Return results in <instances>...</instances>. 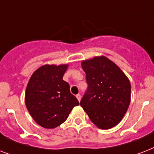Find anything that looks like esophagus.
Returning a JSON list of instances; mask_svg holds the SVG:
<instances>
[{"mask_svg":"<svg viewBox=\"0 0 154 154\" xmlns=\"http://www.w3.org/2000/svg\"><path fill=\"white\" fill-rule=\"evenodd\" d=\"M77 100H78V101H81V98H82V96H81V94H77Z\"/></svg>","mask_w":154,"mask_h":154,"instance_id":"esophagus-1","label":"esophagus"}]
</instances>
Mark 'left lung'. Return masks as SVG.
Wrapping results in <instances>:
<instances>
[{"label":"left lung","instance_id":"left-lung-1","mask_svg":"<svg viewBox=\"0 0 154 154\" xmlns=\"http://www.w3.org/2000/svg\"><path fill=\"white\" fill-rule=\"evenodd\" d=\"M88 88L80 105L91 122L109 129L121 122L130 103L131 85L116 64L105 57L82 61Z\"/></svg>","mask_w":154,"mask_h":154}]
</instances>
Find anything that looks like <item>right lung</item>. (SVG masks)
<instances>
[{"instance_id":"obj_1","label":"right lung","mask_w":154,"mask_h":154,"mask_svg":"<svg viewBox=\"0 0 154 154\" xmlns=\"http://www.w3.org/2000/svg\"><path fill=\"white\" fill-rule=\"evenodd\" d=\"M67 65L40 67L33 72L25 91V105L41 126L53 129L65 122L79 102L63 80Z\"/></svg>"}]
</instances>
